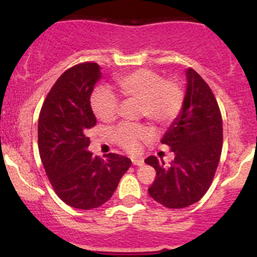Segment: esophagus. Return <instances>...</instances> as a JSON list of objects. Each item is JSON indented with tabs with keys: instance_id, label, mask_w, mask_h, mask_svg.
I'll list each match as a JSON object with an SVG mask.
<instances>
[{
	"instance_id": "1",
	"label": "esophagus",
	"mask_w": 257,
	"mask_h": 257,
	"mask_svg": "<svg viewBox=\"0 0 257 257\" xmlns=\"http://www.w3.org/2000/svg\"><path fill=\"white\" fill-rule=\"evenodd\" d=\"M132 163L134 164V166H143L144 159L143 158H133Z\"/></svg>"
}]
</instances>
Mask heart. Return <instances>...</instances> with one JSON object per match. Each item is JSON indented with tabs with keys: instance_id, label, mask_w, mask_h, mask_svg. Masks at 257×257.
Instances as JSON below:
<instances>
[{
	"instance_id": "b5f03b06",
	"label": "heart",
	"mask_w": 257,
	"mask_h": 257,
	"mask_svg": "<svg viewBox=\"0 0 257 257\" xmlns=\"http://www.w3.org/2000/svg\"><path fill=\"white\" fill-rule=\"evenodd\" d=\"M120 96L140 102L141 114L159 126L170 124L176 119L184 106L185 93L175 81H164L161 75L151 70L140 69L122 76L116 81ZM94 114L104 122L114 119L118 100L105 88H98L90 96ZM114 141L128 152H139L143 143L150 140L149 128L145 125H120L112 133Z\"/></svg>"
}]
</instances>
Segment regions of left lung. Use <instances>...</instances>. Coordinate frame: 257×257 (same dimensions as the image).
Returning <instances> with one entry per match:
<instances>
[{"instance_id": "obj_1", "label": "left lung", "mask_w": 257, "mask_h": 257, "mask_svg": "<svg viewBox=\"0 0 257 257\" xmlns=\"http://www.w3.org/2000/svg\"><path fill=\"white\" fill-rule=\"evenodd\" d=\"M186 82L182 110L161 140L174 161L166 166L155 156L145 159L157 174L150 196L170 209L186 208L204 196L222 150V117L213 91L193 69L186 70Z\"/></svg>"}]
</instances>
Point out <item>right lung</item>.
Listing matches in <instances>:
<instances>
[{
    "mask_svg": "<svg viewBox=\"0 0 257 257\" xmlns=\"http://www.w3.org/2000/svg\"><path fill=\"white\" fill-rule=\"evenodd\" d=\"M100 78L95 63L66 70L47 95L38 118V150L47 176L59 198L82 210L107 202L132 164L124 156L108 153L101 159L88 151L85 134L96 124L90 95Z\"/></svg>",
    "mask_w": 257,
    "mask_h": 257,
    "instance_id": "add662e5",
    "label": "right lung"
}]
</instances>
